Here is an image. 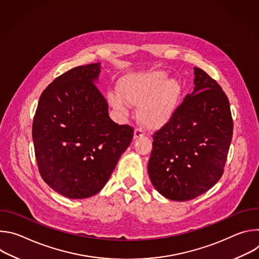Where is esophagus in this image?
I'll use <instances>...</instances> for the list:
<instances>
[{
    "mask_svg": "<svg viewBox=\"0 0 259 259\" xmlns=\"http://www.w3.org/2000/svg\"><path fill=\"white\" fill-rule=\"evenodd\" d=\"M144 136V131L140 128H136L134 131V139H138Z\"/></svg>",
    "mask_w": 259,
    "mask_h": 259,
    "instance_id": "34e87169",
    "label": "esophagus"
}]
</instances>
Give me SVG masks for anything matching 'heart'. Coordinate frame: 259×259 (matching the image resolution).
I'll list each match as a JSON object with an SVG mask.
<instances>
[{"instance_id": "1", "label": "heart", "mask_w": 259, "mask_h": 259, "mask_svg": "<svg viewBox=\"0 0 259 259\" xmlns=\"http://www.w3.org/2000/svg\"><path fill=\"white\" fill-rule=\"evenodd\" d=\"M118 91L119 94L108 93L109 104L124 114L129 109L126 102L139 106L138 119L150 129L160 128L170 121L181 95L179 83L168 79V73L162 70L126 75L120 79Z\"/></svg>"}]
</instances>
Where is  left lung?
<instances>
[{
    "label": "left lung",
    "mask_w": 259,
    "mask_h": 259,
    "mask_svg": "<svg viewBox=\"0 0 259 259\" xmlns=\"http://www.w3.org/2000/svg\"><path fill=\"white\" fill-rule=\"evenodd\" d=\"M194 70V91L153 135L147 165L155 189L179 202L201 196L221 178L233 137L226 93L203 69Z\"/></svg>",
    "instance_id": "8db88e82"
}]
</instances>
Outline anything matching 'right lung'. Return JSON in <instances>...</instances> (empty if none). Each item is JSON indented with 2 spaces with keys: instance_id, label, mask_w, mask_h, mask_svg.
Segmentation results:
<instances>
[{
  "instance_id": "1",
  "label": "right lung",
  "mask_w": 259,
  "mask_h": 259,
  "mask_svg": "<svg viewBox=\"0 0 259 259\" xmlns=\"http://www.w3.org/2000/svg\"><path fill=\"white\" fill-rule=\"evenodd\" d=\"M100 63L73 67L42 93L32 123L34 154L48 186L68 199L99 193L133 138L96 86Z\"/></svg>"
}]
</instances>
